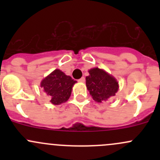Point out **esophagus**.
Here are the masks:
<instances>
[{
  "instance_id": "obj_1",
  "label": "esophagus",
  "mask_w": 160,
  "mask_h": 160,
  "mask_svg": "<svg viewBox=\"0 0 160 160\" xmlns=\"http://www.w3.org/2000/svg\"><path fill=\"white\" fill-rule=\"evenodd\" d=\"M79 81L82 82V83H83V82L85 81V78H84V77H81V78H80V80H79Z\"/></svg>"
}]
</instances>
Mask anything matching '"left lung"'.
<instances>
[{"label":"left lung","mask_w":160,"mask_h":160,"mask_svg":"<svg viewBox=\"0 0 160 160\" xmlns=\"http://www.w3.org/2000/svg\"><path fill=\"white\" fill-rule=\"evenodd\" d=\"M89 73L86 77V85L95 101L102 102L115 95L118 90V83L114 77L98 68L91 69Z\"/></svg>","instance_id":"8db88e82"}]
</instances>
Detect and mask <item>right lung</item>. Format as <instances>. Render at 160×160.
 Instances as JSON below:
<instances>
[{"instance_id":"right-lung-1","label":"right lung","mask_w":160,"mask_h":160,"mask_svg":"<svg viewBox=\"0 0 160 160\" xmlns=\"http://www.w3.org/2000/svg\"><path fill=\"white\" fill-rule=\"evenodd\" d=\"M76 82L61 70H55L42 81L41 88L50 96V102L58 105L69 99Z\"/></svg>"}]
</instances>
